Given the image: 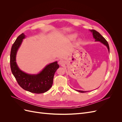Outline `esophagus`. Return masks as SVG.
Here are the masks:
<instances>
[{
    "label": "esophagus",
    "instance_id": "34e87169",
    "mask_svg": "<svg viewBox=\"0 0 122 122\" xmlns=\"http://www.w3.org/2000/svg\"><path fill=\"white\" fill-rule=\"evenodd\" d=\"M58 64H60L61 66H63L65 64V61L63 60H60L58 61Z\"/></svg>",
    "mask_w": 122,
    "mask_h": 122
}]
</instances>
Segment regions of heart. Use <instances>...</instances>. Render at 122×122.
<instances>
[{"label": "heart", "mask_w": 122, "mask_h": 122, "mask_svg": "<svg viewBox=\"0 0 122 122\" xmlns=\"http://www.w3.org/2000/svg\"><path fill=\"white\" fill-rule=\"evenodd\" d=\"M77 36V34H71L70 35L68 36V38L71 40H75Z\"/></svg>", "instance_id": "1"}]
</instances>
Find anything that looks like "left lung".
I'll use <instances>...</instances> for the list:
<instances>
[{"mask_svg":"<svg viewBox=\"0 0 122 122\" xmlns=\"http://www.w3.org/2000/svg\"><path fill=\"white\" fill-rule=\"evenodd\" d=\"M91 32H92L93 36V38L95 39V41L96 42H100L102 43L103 44H104L105 46H106L108 50L109 53V45L108 44V42L106 41V40L105 39V38L103 37V36L101 35V34L99 33L98 31H96L94 29H92V30H90ZM77 92H80V93H85V92H87L88 91H80V90H76Z\"/></svg>","mask_w":122,"mask_h":122,"instance_id":"8db88e82","label":"left lung"}]
</instances>
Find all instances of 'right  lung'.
I'll list each match as a JSON object with an SVG mask.
<instances>
[{
	"label": "right lung",
	"mask_w": 122,
	"mask_h": 122,
	"mask_svg": "<svg viewBox=\"0 0 122 122\" xmlns=\"http://www.w3.org/2000/svg\"><path fill=\"white\" fill-rule=\"evenodd\" d=\"M25 38L23 34L17 38L12 47L10 55L11 71L19 86L24 90L32 93L41 94L48 91L53 84L54 73L60 66L57 61L47 65L41 71L36 74H30L21 70L17 64L16 55L23 40Z\"/></svg>",
	"instance_id": "add662e5"
}]
</instances>
